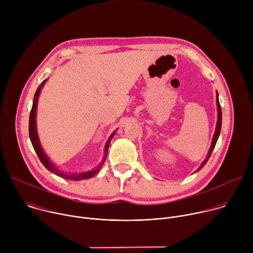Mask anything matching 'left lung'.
I'll list each match as a JSON object with an SVG mask.
<instances>
[{"instance_id": "1", "label": "left lung", "mask_w": 253, "mask_h": 253, "mask_svg": "<svg viewBox=\"0 0 253 253\" xmlns=\"http://www.w3.org/2000/svg\"><path fill=\"white\" fill-rule=\"evenodd\" d=\"M216 104H217V111H218V116H217V124H216V129H215V133H214V136H213V139H212V142H211V146H210V149H209V152L207 154V157L206 159L202 162V164L200 165V167L197 169V171H199L205 164L206 162L208 161L209 157L211 156V153L216 145V142H217V139L219 137V134H220V131H221V121H222V113H221V106H220V103H219V100H218V93H217V100H216Z\"/></svg>"}]
</instances>
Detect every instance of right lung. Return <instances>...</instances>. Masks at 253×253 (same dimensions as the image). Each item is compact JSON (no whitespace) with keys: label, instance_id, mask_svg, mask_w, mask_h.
Returning a JSON list of instances; mask_svg holds the SVG:
<instances>
[{"label":"right lung","instance_id":"add662e5","mask_svg":"<svg viewBox=\"0 0 253 253\" xmlns=\"http://www.w3.org/2000/svg\"><path fill=\"white\" fill-rule=\"evenodd\" d=\"M47 80L43 81L41 83V85L39 86V88L37 89V91H36L35 93V96H34V101H33V106H32V109H31V112H30V119H29V135H30V139H31V142H32V145L36 151V153H37L40 161L42 162V164L49 170L51 171L52 173L58 175L59 177H62V178H65V179H69V180H74V181H78V180H84V179H89L91 177H93L95 174H97L99 172V170L101 169L102 165L104 164L105 160H106V156H107V153H108V148H109V144H110V141L111 139L113 138V136L115 135L116 131L113 132V134L110 136L109 140L107 141V144H106V147H105V156H104V159H103V162L98 166L96 167L95 169H92L90 171H86V172H82V173H71V174H68V173H65V172H62L60 171L59 169H57V167L51 163V161L49 160V158L47 157V155L45 154V152L43 151L42 149V146L40 144V141H39V137H38V134H37V128H36V111H37V104H38V97H39V94H40V91H41V88L44 86V84L46 83Z\"/></svg>","mask_w":253,"mask_h":253}]
</instances>
